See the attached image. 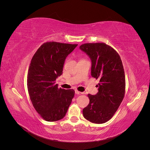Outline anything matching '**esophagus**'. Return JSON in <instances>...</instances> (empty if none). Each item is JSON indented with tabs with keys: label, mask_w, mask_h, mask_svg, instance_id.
<instances>
[{
	"label": "esophagus",
	"mask_w": 150,
	"mask_h": 150,
	"mask_svg": "<svg viewBox=\"0 0 150 150\" xmlns=\"http://www.w3.org/2000/svg\"><path fill=\"white\" fill-rule=\"evenodd\" d=\"M75 93H76V94H83V93H81V92H80V91H77V90L75 91Z\"/></svg>",
	"instance_id": "1"
}]
</instances>
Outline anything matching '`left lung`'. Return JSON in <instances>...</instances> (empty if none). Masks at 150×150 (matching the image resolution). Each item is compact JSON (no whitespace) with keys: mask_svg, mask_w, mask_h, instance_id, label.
Here are the masks:
<instances>
[{"mask_svg":"<svg viewBox=\"0 0 150 150\" xmlns=\"http://www.w3.org/2000/svg\"><path fill=\"white\" fill-rule=\"evenodd\" d=\"M79 48L91 58L92 77L99 79L98 93L88 95L89 103L83 114L93 123H104L114 116L125 96V74L121 57L103 42L86 43Z\"/></svg>","mask_w":150,"mask_h":150,"instance_id":"1","label":"left lung"}]
</instances>
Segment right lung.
<instances>
[{"mask_svg":"<svg viewBox=\"0 0 150 150\" xmlns=\"http://www.w3.org/2000/svg\"><path fill=\"white\" fill-rule=\"evenodd\" d=\"M77 46L46 42L31 59L27 79L29 95L36 111L47 121L62 119L74 98V91L58 88L56 79L62 74L66 57Z\"/></svg>","mask_w":150,"mask_h":150,"instance_id":"1","label":"right lung"}]
</instances>
